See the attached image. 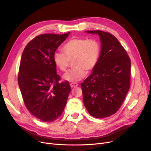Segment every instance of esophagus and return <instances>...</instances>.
<instances>
[{
	"mask_svg": "<svg viewBox=\"0 0 151 151\" xmlns=\"http://www.w3.org/2000/svg\"><path fill=\"white\" fill-rule=\"evenodd\" d=\"M70 86H71V87H77L78 86V84L77 83H75V82H72L70 83Z\"/></svg>",
	"mask_w": 151,
	"mask_h": 151,
	"instance_id": "1",
	"label": "esophagus"
}]
</instances>
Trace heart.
Returning <instances> with one entry per match:
<instances>
[{"label":"heart","instance_id":"1","mask_svg":"<svg viewBox=\"0 0 151 151\" xmlns=\"http://www.w3.org/2000/svg\"><path fill=\"white\" fill-rule=\"evenodd\" d=\"M63 52L53 54L55 65L62 71H66L72 61L73 67L64 75L68 81L76 82L86 76L95 67L100 58L101 46L99 42L94 38H73L62 47Z\"/></svg>","mask_w":151,"mask_h":151}]
</instances>
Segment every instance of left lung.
Segmentation results:
<instances>
[{
  "label": "left lung",
  "mask_w": 151,
  "mask_h": 151,
  "mask_svg": "<svg viewBox=\"0 0 151 151\" xmlns=\"http://www.w3.org/2000/svg\"><path fill=\"white\" fill-rule=\"evenodd\" d=\"M100 37L101 50L97 64L81 83L84 106L95 118L115 114L123 104L131 84V59L113 35L87 31Z\"/></svg>",
  "instance_id": "8db88e82"
}]
</instances>
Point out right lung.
<instances>
[{
    "label": "right lung",
    "instance_id": "add662e5",
    "mask_svg": "<svg viewBox=\"0 0 151 151\" xmlns=\"http://www.w3.org/2000/svg\"><path fill=\"white\" fill-rule=\"evenodd\" d=\"M69 33L38 35L27 44L21 57L18 83L24 103L35 117L44 122L60 116L71 91L68 81L60 82L52 58Z\"/></svg>",
    "mask_w": 151,
    "mask_h": 151
}]
</instances>
